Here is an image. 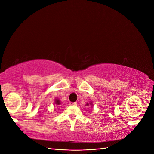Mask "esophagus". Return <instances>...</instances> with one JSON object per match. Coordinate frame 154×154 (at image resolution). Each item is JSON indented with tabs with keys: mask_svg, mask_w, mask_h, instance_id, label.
<instances>
[{
	"mask_svg": "<svg viewBox=\"0 0 154 154\" xmlns=\"http://www.w3.org/2000/svg\"><path fill=\"white\" fill-rule=\"evenodd\" d=\"M76 105H77L76 102H74V103H72V102H70L69 103V105L71 106H76Z\"/></svg>",
	"mask_w": 154,
	"mask_h": 154,
	"instance_id": "1",
	"label": "esophagus"
}]
</instances>
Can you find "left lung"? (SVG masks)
<instances>
[{"instance_id":"8db88e82","label":"left lung","mask_w":154,"mask_h":154,"mask_svg":"<svg viewBox=\"0 0 154 154\" xmlns=\"http://www.w3.org/2000/svg\"><path fill=\"white\" fill-rule=\"evenodd\" d=\"M88 105L92 106V108L93 106H94V105H93V103H92V101H90L89 103H87L86 105H85V106H88Z\"/></svg>"}]
</instances>
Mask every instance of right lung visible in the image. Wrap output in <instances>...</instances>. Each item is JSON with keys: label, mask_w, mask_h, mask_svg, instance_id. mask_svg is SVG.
Masks as SVG:
<instances>
[{"label": "right lung", "mask_w": 154, "mask_h": 154, "mask_svg": "<svg viewBox=\"0 0 154 154\" xmlns=\"http://www.w3.org/2000/svg\"><path fill=\"white\" fill-rule=\"evenodd\" d=\"M60 105H61V101H60L58 98H57V97H56L54 100V105H59V106H60Z\"/></svg>", "instance_id": "add662e5"}]
</instances>
